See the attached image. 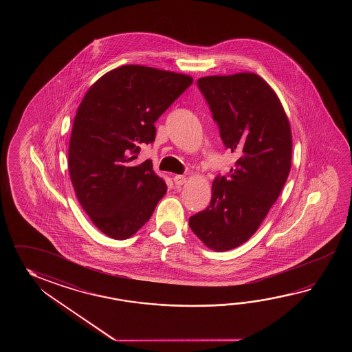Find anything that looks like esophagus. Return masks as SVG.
I'll use <instances>...</instances> for the list:
<instances>
[{
    "label": "esophagus",
    "instance_id": "1",
    "mask_svg": "<svg viewBox=\"0 0 352 352\" xmlns=\"http://www.w3.org/2000/svg\"><path fill=\"white\" fill-rule=\"evenodd\" d=\"M173 182H175L177 186H181V185H184V184L186 182V177H185V176H181V175H176V176L173 177Z\"/></svg>",
    "mask_w": 352,
    "mask_h": 352
}]
</instances>
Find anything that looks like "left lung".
Returning <instances> with one entry per match:
<instances>
[{"label":"left lung","instance_id":"1","mask_svg":"<svg viewBox=\"0 0 352 352\" xmlns=\"http://www.w3.org/2000/svg\"><path fill=\"white\" fill-rule=\"evenodd\" d=\"M226 150L239 158L217 176L205 210L188 219L206 247L225 252L254 234L291 171L292 133L277 94L254 73L212 75L197 80Z\"/></svg>","mask_w":352,"mask_h":352}]
</instances>
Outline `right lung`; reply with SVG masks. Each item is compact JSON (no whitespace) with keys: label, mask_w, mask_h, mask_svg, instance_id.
<instances>
[{"label":"right lung","mask_w":352,"mask_h":352,"mask_svg":"<svg viewBox=\"0 0 352 352\" xmlns=\"http://www.w3.org/2000/svg\"><path fill=\"white\" fill-rule=\"evenodd\" d=\"M192 78L142 65H123L94 82L75 116L69 173L75 194L98 229L113 239L132 236L167 191L151 160L133 161L155 141V122Z\"/></svg>","instance_id":"1"}]
</instances>
